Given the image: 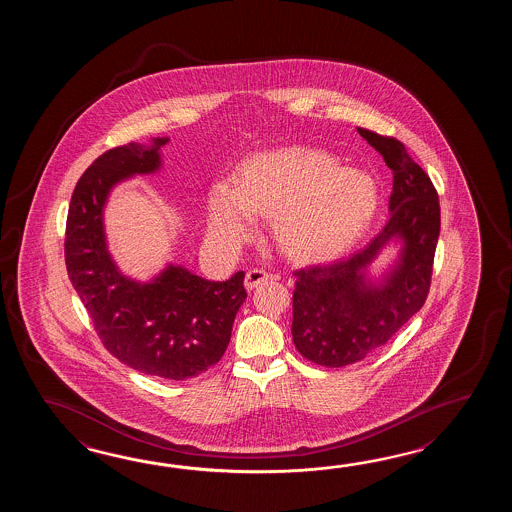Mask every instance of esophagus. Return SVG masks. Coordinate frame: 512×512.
<instances>
[{
  "mask_svg": "<svg viewBox=\"0 0 512 512\" xmlns=\"http://www.w3.org/2000/svg\"><path fill=\"white\" fill-rule=\"evenodd\" d=\"M269 280V274L265 271H261V269H252V271L247 272V276H245V287L252 291V289H256L258 285L261 283H265Z\"/></svg>",
  "mask_w": 512,
  "mask_h": 512,
  "instance_id": "34e87169",
  "label": "esophagus"
}]
</instances>
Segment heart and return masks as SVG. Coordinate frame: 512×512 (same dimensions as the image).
<instances>
[{"mask_svg":"<svg viewBox=\"0 0 512 512\" xmlns=\"http://www.w3.org/2000/svg\"><path fill=\"white\" fill-rule=\"evenodd\" d=\"M381 207L370 174L340 168L329 153L291 146L258 153L241 164L230 183L208 194V238L219 249L249 240L254 214L272 218L280 251L300 263L333 260L357 245Z\"/></svg>","mask_w":512,"mask_h":512,"instance_id":"1","label":"heart"}]
</instances>
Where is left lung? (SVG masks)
Instances as JSON below:
<instances>
[{"label":"left lung","instance_id":"1","mask_svg":"<svg viewBox=\"0 0 512 512\" xmlns=\"http://www.w3.org/2000/svg\"><path fill=\"white\" fill-rule=\"evenodd\" d=\"M357 131L393 172L390 219L362 251L294 271V346L327 368L368 357L423 307L441 227L434 185L403 142ZM390 246L398 249L396 258L375 272L374 261Z\"/></svg>","mask_w":512,"mask_h":512}]
</instances>
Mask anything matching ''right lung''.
Returning a JSON list of instances; mask_svg holds the SVG:
<instances>
[{"label": "right lung", "instance_id": "right-lung-1", "mask_svg": "<svg viewBox=\"0 0 512 512\" xmlns=\"http://www.w3.org/2000/svg\"><path fill=\"white\" fill-rule=\"evenodd\" d=\"M168 137L130 142L102 153L80 177L69 205L66 265L98 337L113 357L153 377L185 381L223 357L247 293L245 272L210 282L179 263H166L142 282L111 256L104 210L111 192L137 175L163 168Z\"/></svg>", "mask_w": 512, "mask_h": 512}]
</instances>
